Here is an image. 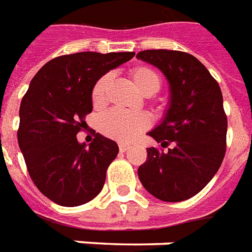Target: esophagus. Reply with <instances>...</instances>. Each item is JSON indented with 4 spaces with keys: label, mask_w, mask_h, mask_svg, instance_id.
<instances>
[{
    "label": "esophagus",
    "mask_w": 252,
    "mask_h": 252,
    "mask_svg": "<svg viewBox=\"0 0 252 252\" xmlns=\"http://www.w3.org/2000/svg\"><path fill=\"white\" fill-rule=\"evenodd\" d=\"M128 148H129V144H126V143H120V144H119V150H120V152H126Z\"/></svg>",
    "instance_id": "obj_1"
}]
</instances>
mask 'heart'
<instances>
[{
  "label": "heart",
  "instance_id": "heart-1",
  "mask_svg": "<svg viewBox=\"0 0 252 252\" xmlns=\"http://www.w3.org/2000/svg\"><path fill=\"white\" fill-rule=\"evenodd\" d=\"M129 76L137 89L144 96H154L159 92L163 85L161 74L151 66H145V65L135 66L131 69ZM109 84H111V76L104 74L93 85L91 98H92V105L96 109H100L107 104V92ZM148 126H150V120L143 113L129 115L119 111H111L102 115L98 121V128L101 133L119 141L135 140L140 133L148 129Z\"/></svg>",
  "mask_w": 252,
  "mask_h": 252
}]
</instances>
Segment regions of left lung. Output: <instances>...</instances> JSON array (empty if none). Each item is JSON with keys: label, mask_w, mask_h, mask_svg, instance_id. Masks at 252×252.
Wrapping results in <instances>:
<instances>
[{"label": "left lung", "mask_w": 252, "mask_h": 252, "mask_svg": "<svg viewBox=\"0 0 252 252\" xmlns=\"http://www.w3.org/2000/svg\"><path fill=\"white\" fill-rule=\"evenodd\" d=\"M165 74L171 104L163 123L148 135L161 148H147L137 169L144 188L163 202H183L200 192L224 159L227 116L219 84L192 55L151 49L137 53Z\"/></svg>", "instance_id": "left-lung-1"}]
</instances>
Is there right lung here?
Returning a JSON list of instances; mask_svg holds the SVG:
<instances>
[{
    "instance_id": "right-lung-1",
    "label": "right lung",
    "mask_w": 252,
    "mask_h": 252,
    "mask_svg": "<svg viewBox=\"0 0 252 252\" xmlns=\"http://www.w3.org/2000/svg\"><path fill=\"white\" fill-rule=\"evenodd\" d=\"M135 52H80L50 60L36 73L20 107L17 139L31 179L52 202L81 206L100 193L116 141L100 133L87 147L76 135L92 112L94 83Z\"/></svg>"
}]
</instances>
